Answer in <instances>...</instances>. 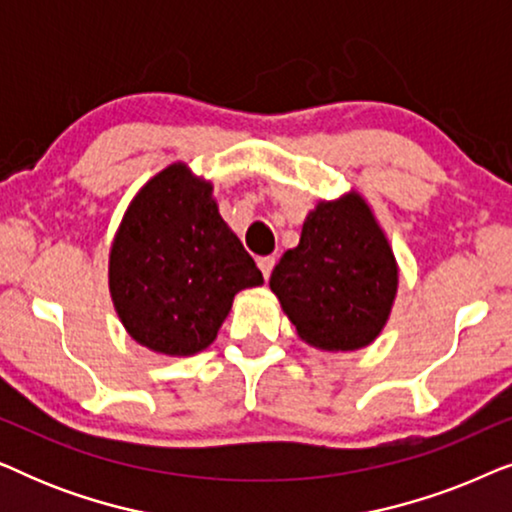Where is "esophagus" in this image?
<instances>
[{
	"label": "esophagus",
	"mask_w": 512,
	"mask_h": 512,
	"mask_svg": "<svg viewBox=\"0 0 512 512\" xmlns=\"http://www.w3.org/2000/svg\"><path fill=\"white\" fill-rule=\"evenodd\" d=\"M258 268H261L263 277L268 279L272 268H275V258H272V256H261V258H258Z\"/></svg>",
	"instance_id": "1"
}]
</instances>
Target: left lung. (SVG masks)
<instances>
[{"mask_svg":"<svg viewBox=\"0 0 512 512\" xmlns=\"http://www.w3.org/2000/svg\"><path fill=\"white\" fill-rule=\"evenodd\" d=\"M398 261L373 207L359 191L319 200L298 247L279 258L270 291L298 338L321 352H356L387 326Z\"/></svg>","mask_w":512,"mask_h":512,"instance_id":"8db88e82","label":"left lung"}]
</instances>
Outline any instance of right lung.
Masks as SVG:
<instances>
[{
    "label": "right lung",
    "mask_w": 512,
    "mask_h": 512,
    "mask_svg": "<svg viewBox=\"0 0 512 512\" xmlns=\"http://www.w3.org/2000/svg\"><path fill=\"white\" fill-rule=\"evenodd\" d=\"M261 270L221 219L212 181L167 165L125 209L109 249V293L137 345L184 359L212 345Z\"/></svg>",
    "instance_id": "add662e5"
}]
</instances>
